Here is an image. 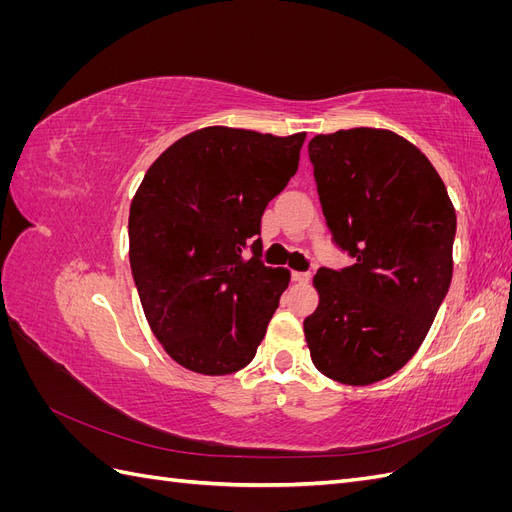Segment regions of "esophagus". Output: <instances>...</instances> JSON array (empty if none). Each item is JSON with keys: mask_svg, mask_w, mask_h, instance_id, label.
I'll list each match as a JSON object with an SVG mask.
<instances>
[{"mask_svg": "<svg viewBox=\"0 0 512 512\" xmlns=\"http://www.w3.org/2000/svg\"><path fill=\"white\" fill-rule=\"evenodd\" d=\"M309 280H312V273H303V271H292V282L297 284H307Z\"/></svg>", "mask_w": 512, "mask_h": 512, "instance_id": "esophagus-1", "label": "esophagus"}]
</instances>
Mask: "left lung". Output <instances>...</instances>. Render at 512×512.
Here are the masks:
<instances>
[{
    "label": "left lung",
    "instance_id": "8db88e82",
    "mask_svg": "<svg viewBox=\"0 0 512 512\" xmlns=\"http://www.w3.org/2000/svg\"><path fill=\"white\" fill-rule=\"evenodd\" d=\"M307 149L327 226L354 258L314 275L309 354L335 382L374 384L412 359L446 297L455 207L425 153L391 130L318 134Z\"/></svg>",
    "mask_w": 512,
    "mask_h": 512
}]
</instances>
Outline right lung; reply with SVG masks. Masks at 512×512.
Here are the masks:
<instances>
[{
    "instance_id": "obj_1",
    "label": "right lung",
    "mask_w": 512,
    "mask_h": 512,
    "mask_svg": "<svg viewBox=\"0 0 512 512\" xmlns=\"http://www.w3.org/2000/svg\"><path fill=\"white\" fill-rule=\"evenodd\" d=\"M303 143L305 132L209 126L170 145L138 185L134 284L153 335L181 367L226 376L252 363L290 284L288 269L262 265L260 220L297 173Z\"/></svg>"
}]
</instances>
